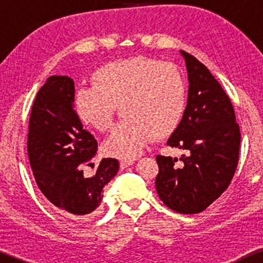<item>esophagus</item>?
<instances>
[{
	"label": "esophagus",
	"instance_id": "esophagus-1",
	"mask_svg": "<svg viewBox=\"0 0 263 263\" xmlns=\"http://www.w3.org/2000/svg\"><path fill=\"white\" fill-rule=\"evenodd\" d=\"M134 163V159H123V161L120 162V167H121V170H125V168L129 167V165H132Z\"/></svg>",
	"mask_w": 263,
	"mask_h": 263
}]
</instances>
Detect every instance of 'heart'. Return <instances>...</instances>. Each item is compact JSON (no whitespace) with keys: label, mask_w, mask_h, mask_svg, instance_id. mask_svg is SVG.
<instances>
[{"label":"heart","mask_w":263,"mask_h":263,"mask_svg":"<svg viewBox=\"0 0 263 263\" xmlns=\"http://www.w3.org/2000/svg\"><path fill=\"white\" fill-rule=\"evenodd\" d=\"M92 83L77 90L74 108L85 125L105 131L120 105L123 120L104 142L108 156L135 158L153 137H167L182 121L186 89L176 66L144 57L117 60L98 69Z\"/></svg>","instance_id":"b5f03b06"}]
</instances>
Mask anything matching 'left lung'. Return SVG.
<instances>
[{
	"label": "left lung",
	"mask_w": 263,
	"mask_h": 263,
	"mask_svg": "<svg viewBox=\"0 0 263 263\" xmlns=\"http://www.w3.org/2000/svg\"><path fill=\"white\" fill-rule=\"evenodd\" d=\"M188 102L167 144L183 149L179 158L157 156L156 189L161 200L180 214H198L231 183L238 162L240 127L232 104L219 81L195 57L184 50Z\"/></svg>",
	"instance_id": "8db88e82"
}]
</instances>
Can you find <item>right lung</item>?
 <instances>
[{
    "label": "right lung",
    "mask_w": 263,
    "mask_h": 263,
    "mask_svg": "<svg viewBox=\"0 0 263 263\" xmlns=\"http://www.w3.org/2000/svg\"><path fill=\"white\" fill-rule=\"evenodd\" d=\"M74 93L71 78H48L33 102L27 151L44 197L65 216L79 219L101 204L105 185L120 165L117 159L102 158L93 176L84 174V165L92 164L98 142L75 112Z\"/></svg>",
    "instance_id": "add662e5"
}]
</instances>
